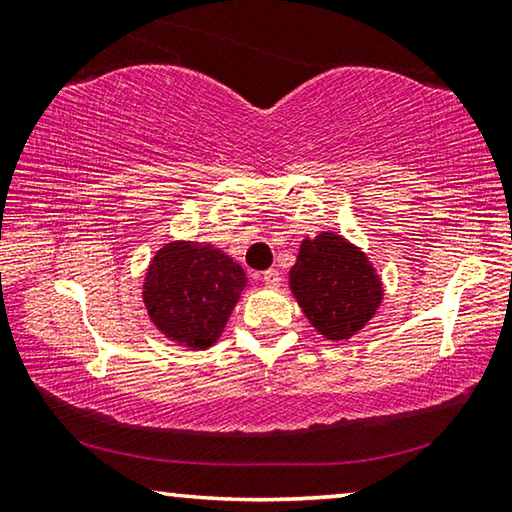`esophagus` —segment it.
I'll return each instance as SVG.
<instances>
[{
	"label": "esophagus",
	"mask_w": 512,
	"mask_h": 512,
	"mask_svg": "<svg viewBox=\"0 0 512 512\" xmlns=\"http://www.w3.org/2000/svg\"><path fill=\"white\" fill-rule=\"evenodd\" d=\"M262 280H264L266 287L275 289V287H280V284H282V273L277 271V268H268V271H264Z\"/></svg>",
	"instance_id": "obj_1"
}]
</instances>
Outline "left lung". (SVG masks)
<instances>
[{"mask_svg": "<svg viewBox=\"0 0 512 512\" xmlns=\"http://www.w3.org/2000/svg\"><path fill=\"white\" fill-rule=\"evenodd\" d=\"M289 284L309 323L329 341L357 334L384 296L368 257L332 232L302 241Z\"/></svg>", "mask_w": 512, "mask_h": 512, "instance_id": "1", "label": "left lung"}]
</instances>
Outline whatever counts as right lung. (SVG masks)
<instances>
[{"mask_svg": "<svg viewBox=\"0 0 512 512\" xmlns=\"http://www.w3.org/2000/svg\"><path fill=\"white\" fill-rule=\"evenodd\" d=\"M244 287V268L219 248L176 241L153 257L144 302L164 336L203 350L221 336Z\"/></svg>", "mask_w": 512, "mask_h": 512, "instance_id": "obj_1", "label": "right lung"}]
</instances>
